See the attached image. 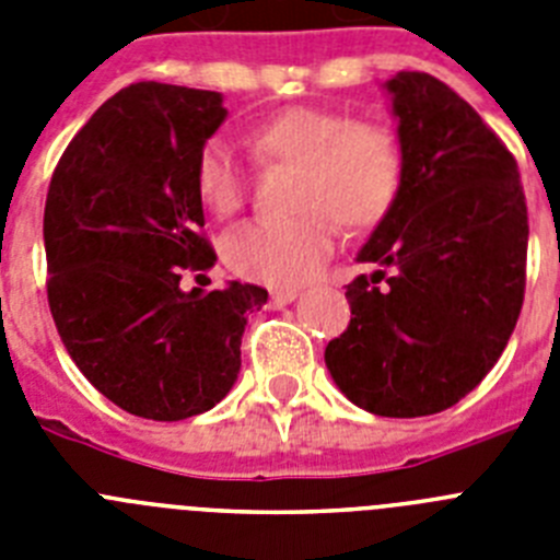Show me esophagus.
<instances>
[{"label": "esophagus", "instance_id": "obj_1", "mask_svg": "<svg viewBox=\"0 0 560 560\" xmlns=\"http://www.w3.org/2000/svg\"><path fill=\"white\" fill-rule=\"evenodd\" d=\"M294 300H296V289L271 291V305H275V308H283V305L294 303Z\"/></svg>", "mask_w": 560, "mask_h": 560}]
</instances>
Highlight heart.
Instances as JSON below:
<instances>
[{
  "instance_id": "obj_1",
  "label": "heart",
  "mask_w": 560,
  "mask_h": 560,
  "mask_svg": "<svg viewBox=\"0 0 560 560\" xmlns=\"http://www.w3.org/2000/svg\"><path fill=\"white\" fill-rule=\"evenodd\" d=\"M246 148L257 165L296 173V215L241 226L226 237V266L252 283L296 285L314 277L334 252L332 221L348 232L370 230L387 215L404 182L398 137L336 108H283L246 131ZM196 196L219 219H232L244 207V171L221 142L201 148Z\"/></svg>"
}]
</instances>
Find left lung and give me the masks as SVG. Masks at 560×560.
<instances>
[{
  "instance_id": "left-lung-1",
  "label": "left lung",
  "mask_w": 560,
  "mask_h": 560,
  "mask_svg": "<svg viewBox=\"0 0 560 560\" xmlns=\"http://www.w3.org/2000/svg\"><path fill=\"white\" fill-rule=\"evenodd\" d=\"M393 97L404 182L361 246L350 325L325 348L336 387L381 418L454 407L502 355L524 303L527 205L518 165L482 117L427 72Z\"/></svg>"
}]
</instances>
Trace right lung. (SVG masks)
Returning <instances> with one entry per match:
<instances>
[{
  "instance_id": "add662e5",
  "label": "right lung",
  "mask_w": 560,
  "mask_h": 560,
  "mask_svg": "<svg viewBox=\"0 0 560 560\" xmlns=\"http://www.w3.org/2000/svg\"><path fill=\"white\" fill-rule=\"evenodd\" d=\"M224 117L219 92L131 83L89 117L49 182V311L89 384L137 418L215 407L241 370L246 314L269 296L249 283L179 285L215 264L196 160Z\"/></svg>"
}]
</instances>
